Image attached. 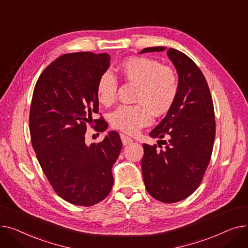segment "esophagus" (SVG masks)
<instances>
[{"instance_id":"34e87169","label":"esophagus","mask_w":248,"mask_h":248,"mask_svg":"<svg viewBox=\"0 0 248 248\" xmlns=\"http://www.w3.org/2000/svg\"><path fill=\"white\" fill-rule=\"evenodd\" d=\"M121 139H122V141H123V145H124V146L132 144V142L134 141L133 139H131L129 137L124 135V134H121Z\"/></svg>"}]
</instances>
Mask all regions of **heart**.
I'll use <instances>...</instances> for the list:
<instances>
[{
    "label": "heart",
    "mask_w": 248,
    "mask_h": 248,
    "mask_svg": "<svg viewBox=\"0 0 248 248\" xmlns=\"http://www.w3.org/2000/svg\"><path fill=\"white\" fill-rule=\"evenodd\" d=\"M124 79L138 85L133 106H122L110 114L113 128L136 135L153 122V115L161 116L172 108L179 93L176 73L150 57L136 56L125 59L120 67ZM116 78L104 72L96 83L98 101L106 107L113 104L117 96Z\"/></svg>",
    "instance_id": "heart-1"
}]
</instances>
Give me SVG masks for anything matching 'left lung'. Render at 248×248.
<instances>
[{
  "instance_id": "8db88e82",
  "label": "left lung",
  "mask_w": 248,
  "mask_h": 248,
  "mask_svg": "<svg viewBox=\"0 0 248 248\" xmlns=\"http://www.w3.org/2000/svg\"><path fill=\"white\" fill-rule=\"evenodd\" d=\"M166 47H149L140 51L161 52ZM179 75V93L165 119L150 133L152 138L165 137L166 145H142L141 170L149 194L163 203L186 199L201 184L209 165L214 139L215 113L206 78L190 57L169 48ZM159 148L161 145L158 144Z\"/></svg>"
}]
</instances>
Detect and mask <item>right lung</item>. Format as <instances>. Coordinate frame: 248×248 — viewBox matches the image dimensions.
Returning a JSON list of instances; mask_svg holds the SVG:
<instances>
[{
  "mask_svg": "<svg viewBox=\"0 0 248 248\" xmlns=\"http://www.w3.org/2000/svg\"><path fill=\"white\" fill-rule=\"evenodd\" d=\"M109 62L108 53L64 54L44 69L33 91L32 147L52 188L74 205L99 203L113 185L111 168L123 147L119 133L85 144L88 124L98 133L108 126L102 117L93 120V114L98 113L96 83Z\"/></svg>",
  "mask_w": 248,
  "mask_h": 248,
  "instance_id": "add662e5",
  "label": "right lung"
}]
</instances>
